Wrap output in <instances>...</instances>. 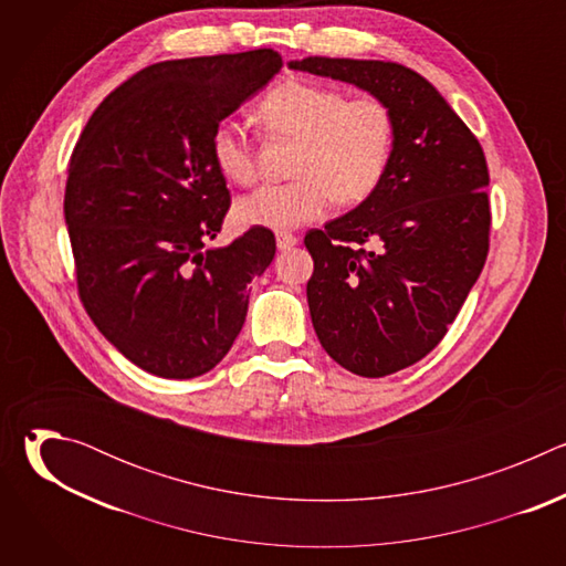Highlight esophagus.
<instances>
[{
    "label": "esophagus",
    "instance_id": "34e87169",
    "mask_svg": "<svg viewBox=\"0 0 566 566\" xmlns=\"http://www.w3.org/2000/svg\"><path fill=\"white\" fill-rule=\"evenodd\" d=\"M275 241H277V249L280 251H289V249H293L297 244V237L291 234V232H277Z\"/></svg>",
    "mask_w": 566,
    "mask_h": 566
}]
</instances>
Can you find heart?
Segmentation results:
<instances>
[{"mask_svg": "<svg viewBox=\"0 0 566 566\" xmlns=\"http://www.w3.org/2000/svg\"><path fill=\"white\" fill-rule=\"evenodd\" d=\"M255 116L269 134L297 138L295 179L241 197L234 206L241 226L289 230L322 219L334 199L340 206L367 201L389 170L396 120L380 98H347L338 87L286 77L264 94ZM210 156L232 184L251 186L258 179L255 140L237 120L214 125Z\"/></svg>", "mask_w": 566, "mask_h": 566, "instance_id": "heart-1", "label": "heart"}]
</instances>
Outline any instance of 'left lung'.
Segmentation results:
<instances>
[{
    "instance_id": "left-lung-1",
    "label": "left lung",
    "mask_w": 566,
    "mask_h": 566,
    "mask_svg": "<svg viewBox=\"0 0 566 566\" xmlns=\"http://www.w3.org/2000/svg\"><path fill=\"white\" fill-rule=\"evenodd\" d=\"M289 66L369 92L396 120L380 188L304 237L319 345L352 374L380 378L443 340L486 264V156L446 98L408 66L319 55Z\"/></svg>"
}]
</instances>
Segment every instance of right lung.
<instances>
[{
  "label": "right lung",
  "mask_w": 566,
  "mask_h": 566,
  "mask_svg": "<svg viewBox=\"0 0 566 566\" xmlns=\"http://www.w3.org/2000/svg\"><path fill=\"white\" fill-rule=\"evenodd\" d=\"M280 69L273 49L149 64L75 143L64 221L77 295L98 332L154 376L210 371L244 327L249 284L275 258L262 226L208 247L230 208L210 134Z\"/></svg>",
  "instance_id": "obj_1"
}]
</instances>
